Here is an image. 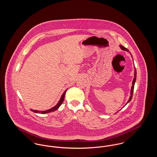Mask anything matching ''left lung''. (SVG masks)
I'll return each mask as SVG.
<instances>
[{
    "label": "left lung",
    "mask_w": 157,
    "mask_h": 157,
    "mask_svg": "<svg viewBox=\"0 0 157 157\" xmlns=\"http://www.w3.org/2000/svg\"><path fill=\"white\" fill-rule=\"evenodd\" d=\"M120 48L122 50V51H127V52H129V51H128V49H127V48H125V47H124L123 46H122V45H120ZM129 53L131 54V53L129 52ZM131 57L132 58V55L131 54ZM134 79H133V81H132V86H131V92H130V95H131V96L129 97V100L128 101V102H127V104L126 105L128 104V103H129L131 101V99H132V95H133V92H134V85L135 83V81H136V69H135V67H134ZM115 113H117V112Z\"/></svg>",
    "instance_id": "obj_1"
}]
</instances>
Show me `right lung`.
<instances>
[{"label":"right lung","mask_w":157,"mask_h":157,"mask_svg":"<svg viewBox=\"0 0 157 157\" xmlns=\"http://www.w3.org/2000/svg\"><path fill=\"white\" fill-rule=\"evenodd\" d=\"M67 90H65L64 91V92L63 93V94L62 95L61 97L60 98V100L58 102V103L55 106H53L52 108L49 109H48V110H46V111H37V110H33V109H30V110L32 111V112H35V113H41V114H44V113H49V112H53V111H56V109H58L59 108L60 106L61 105V104L63 103V101H64V98H65V94H66V92Z\"/></svg>","instance_id":"right-lung-1"}]
</instances>
